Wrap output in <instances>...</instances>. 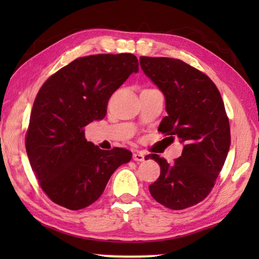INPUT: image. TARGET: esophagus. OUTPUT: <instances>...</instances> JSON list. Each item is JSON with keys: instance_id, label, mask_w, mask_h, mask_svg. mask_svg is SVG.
Instances as JSON below:
<instances>
[{"instance_id": "34e87169", "label": "esophagus", "mask_w": 259, "mask_h": 259, "mask_svg": "<svg viewBox=\"0 0 259 259\" xmlns=\"http://www.w3.org/2000/svg\"><path fill=\"white\" fill-rule=\"evenodd\" d=\"M133 158L135 161H145V155L142 152H135Z\"/></svg>"}]
</instances>
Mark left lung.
Masks as SVG:
<instances>
[{"instance_id": "obj_1", "label": "left lung", "mask_w": 259, "mask_h": 259, "mask_svg": "<svg viewBox=\"0 0 259 259\" xmlns=\"http://www.w3.org/2000/svg\"><path fill=\"white\" fill-rule=\"evenodd\" d=\"M140 67L166 99L168 114L158 130L184 144L171 164L155 153L145 158L160 166L149 191L169 209L191 207L209 195L227 158L230 128L222 96L205 73L181 60L140 57Z\"/></svg>"}]
</instances>
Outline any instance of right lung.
<instances>
[{
  "instance_id": "right-lung-1",
  "label": "right lung",
  "mask_w": 259,
  "mask_h": 259,
  "mask_svg": "<svg viewBox=\"0 0 259 259\" xmlns=\"http://www.w3.org/2000/svg\"><path fill=\"white\" fill-rule=\"evenodd\" d=\"M139 71L131 53L75 59L49 78L33 103L25 148L41 188L70 209L99 199L111 175L129 162L123 148L102 150L84 137V126L106 117L110 97Z\"/></svg>"
}]
</instances>
